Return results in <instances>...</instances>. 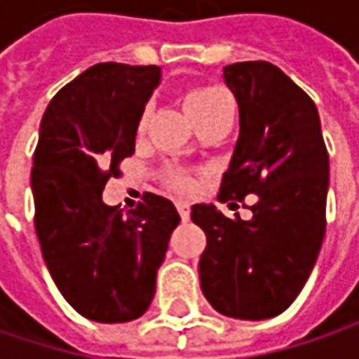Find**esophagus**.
Instances as JSON below:
<instances>
[{
  "instance_id": "34e87169",
  "label": "esophagus",
  "mask_w": 359,
  "mask_h": 359,
  "mask_svg": "<svg viewBox=\"0 0 359 359\" xmlns=\"http://www.w3.org/2000/svg\"><path fill=\"white\" fill-rule=\"evenodd\" d=\"M177 210H179L182 222H187V220H189V216H191V208H189V203H187L184 199H179V201H177Z\"/></svg>"
}]
</instances>
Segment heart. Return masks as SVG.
I'll list each match as a JSON object with an SVG mask.
<instances>
[{"label": "heart", "instance_id": "heart-1", "mask_svg": "<svg viewBox=\"0 0 359 359\" xmlns=\"http://www.w3.org/2000/svg\"><path fill=\"white\" fill-rule=\"evenodd\" d=\"M184 108L189 111V116L193 118L195 124L216 116L218 111L231 108V97L218 89V87H212V85H197V87H191L184 95ZM147 124V111H143L141 116V122H139V130H143ZM168 180L180 189V191H189L193 189V179L182 172V170H170L168 172Z\"/></svg>", "mask_w": 359, "mask_h": 359}]
</instances>
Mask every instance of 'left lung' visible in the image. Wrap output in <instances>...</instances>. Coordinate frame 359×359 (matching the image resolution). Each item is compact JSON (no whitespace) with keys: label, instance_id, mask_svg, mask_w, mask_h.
I'll list each match as a JSON object with an SVG mask.
<instances>
[{"label":"left lung","instance_id":"8db88e82","mask_svg":"<svg viewBox=\"0 0 359 359\" xmlns=\"http://www.w3.org/2000/svg\"><path fill=\"white\" fill-rule=\"evenodd\" d=\"M224 83L239 104V139L218 199L255 195L251 220L195 203L191 220L208 245L199 257L201 291L231 318L266 320L304 289L326 229L328 154L314 102L270 62H237Z\"/></svg>","mask_w":359,"mask_h":359}]
</instances>
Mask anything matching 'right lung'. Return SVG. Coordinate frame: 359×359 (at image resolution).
<instances>
[{
	"label": "right lung",
	"mask_w": 359,
	"mask_h": 359,
	"mask_svg": "<svg viewBox=\"0 0 359 359\" xmlns=\"http://www.w3.org/2000/svg\"><path fill=\"white\" fill-rule=\"evenodd\" d=\"M162 68L95 64L55 93L39 128L31 187L45 266L64 299L95 323H130L156 295V276L180 216L145 193L124 212L102 199L135 154L145 104Z\"/></svg>",
	"instance_id": "obj_1"
}]
</instances>
